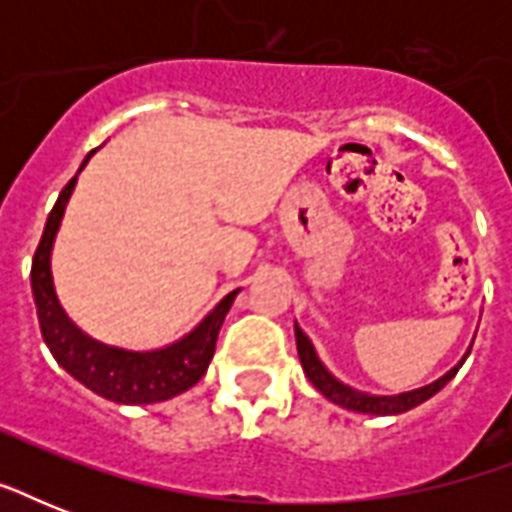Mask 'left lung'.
<instances>
[{
	"instance_id": "1",
	"label": "left lung",
	"mask_w": 512,
	"mask_h": 512,
	"mask_svg": "<svg viewBox=\"0 0 512 512\" xmlns=\"http://www.w3.org/2000/svg\"><path fill=\"white\" fill-rule=\"evenodd\" d=\"M295 342H297V356H300V364H303L305 377L313 382V388L319 390L321 396L329 398L332 404L342 406V409H348V412H358V414H374V417H390V414H404L414 406L425 404L428 398H433L438 390L444 388L446 382L452 380L457 369L465 364V358H468L470 350H465V356L457 361V364L449 369L446 374H441L438 380L428 382V385H422V388L414 390H404V393H393V396H380V393H369V390H358L348 382L337 380L335 374L329 372L327 364L321 361L316 348H313L311 337L305 335L300 324L295 321ZM470 348H473V342H470Z\"/></svg>"
}]
</instances>
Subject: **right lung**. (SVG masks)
<instances>
[{
	"label": "right lung",
	"mask_w": 512,
	"mask_h": 512,
	"mask_svg": "<svg viewBox=\"0 0 512 512\" xmlns=\"http://www.w3.org/2000/svg\"><path fill=\"white\" fill-rule=\"evenodd\" d=\"M95 151L84 156L79 172L87 167ZM79 172L60 191L58 201L47 217V225H44L42 241L36 247L34 263H31V292H34L42 337L52 358L92 393H98L114 404L170 401L193 388L207 374L225 313L231 311L233 300L241 289L228 292L191 332H185L183 337H177L175 342L162 345V348H122V345H111V342H103L92 337L90 332H84L60 305L55 281H52V247L58 239L60 223L66 215L68 199L74 193Z\"/></svg>",
	"instance_id": "add662e5"
}]
</instances>
